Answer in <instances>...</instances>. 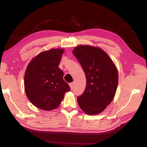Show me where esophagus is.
Segmentation results:
<instances>
[{
    "instance_id": "obj_1",
    "label": "esophagus",
    "mask_w": 147,
    "mask_h": 147,
    "mask_svg": "<svg viewBox=\"0 0 147 147\" xmlns=\"http://www.w3.org/2000/svg\"><path fill=\"white\" fill-rule=\"evenodd\" d=\"M69 86H70V88H71V90H72V89L73 87H74V83H69Z\"/></svg>"
}]
</instances>
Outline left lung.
I'll list each match as a JSON object with an SVG mask.
<instances>
[{"instance_id": "obj_1", "label": "left lung", "mask_w": 147, "mask_h": 147, "mask_svg": "<svg viewBox=\"0 0 147 147\" xmlns=\"http://www.w3.org/2000/svg\"><path fill=\"white\" fill-rule=\"evenodd\" d=\"M73 54L85 73L86 85L77 97L80 107L89 115H97L110 104L117 91L118 73L112 59L99 47L79 45Z\"/></svg>"}]
</instances>
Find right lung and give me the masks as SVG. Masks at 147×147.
I'll return each mask as SVG.
<instances>
[{"label": "right lung", "instance_id": "right-lung-1", "mask_svg": "<svg viewBox=\"0 0 147 147\" xmlns=\"http://www.w3.org/2000/svg\"><path fill=\"white\" fill-rule=\"evenodd\" d=\"M64 49L41 52L30 61L24 74L26 94L34 106L43 110L57 108L66 92L70 90L63 79L59 64Z\"/></svg>", "mask_w": 147, "mask_h": 147}]
</instances>
